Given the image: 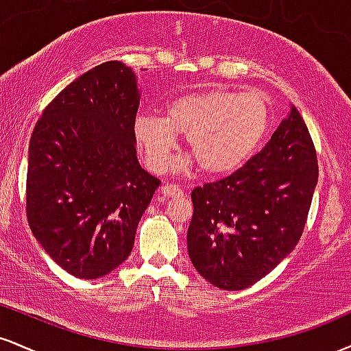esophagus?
<instances>
[{
  "instance_id": "1",
  "label": "esophagus",
  "mask_w": 351,
  "mask_h": 351,
  "mask_svg": "<svg viewBox=\"0 0 351 351\" xmlns=\"http://www.w3.org/2000/svg\"><path fill=\"white\" fill-rule=\"evenodd\" d=\"M162 195L163 196H171V198H175V196H181L183 195V189L178 184H163L162 186Z\"/></svg>"
}]
</instances>
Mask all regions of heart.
<instances>
[{"mask_svg": "<svg viewBox=\"0 0 351 351\" xmlns=\"http://www.w3.org/2000/svg\"><path fill=\"white\" fill-rule=\"evenodd\" d=\"M271 123V100L263 92L206 88L173 99L163 117L140 114L134 134L152 170H167L181 134L201 170L226 175L256 153Z\"/></svg>", "mask_w": 351, "mask_h": 351, "instance_id": "b5f03b06", "label": "heart"}]
</instances>
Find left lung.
<instances>
[{"label":"left lung","instance_id":"obj_1","mask_svg":"<svg viewBox=\"0 0 351 351\" xmlns=\"http://www.w3.org/2000/svg\"><path fill=\"white\" fill-rule=\"evenodd\" d=\"M318 180L312 136L295 107L243 168L191 191L188 254L201 276L243 291L299 243Z\"/></svg>","mask_w":351,"mask_h":351}]
</instances>
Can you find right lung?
<instances>
[{"mask_svg":"<svg viewBox=\"0 0 351 351\" xmlns=\"http://www.w3.org/2000/svg\"><path fill=\"white\" fill-rule=\"evenodd\" d=\"M136 77L100 64L44 108L29 142L26 215L54 263L99 279L130 256L138 221L160 181L136 160Z\"/></svg>","mask_w":351,"mask_h":351,"instance_id":"obj_1","label":"right lung"}]
</instances>
